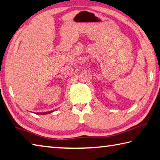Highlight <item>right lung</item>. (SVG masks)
Instances as JSON below:
<instances>
[{
    "instance_id": "1",
    "label": "right lung",
    "mask_w": 160,
    "mask_h": 160,
    "mask_svg": "<svg viewBox=\"0 0 160 160\" xmlns=\"http://www.w3.org/2000/svg\"><path fill=\"white\" fill-rule=\"evenodd\" d=\"M52 111H50V112H37L36 114H40V115H45V114H48V113H50Z\"/></svg>"
}]
</instances>
